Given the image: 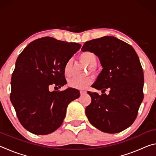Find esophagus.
I'll use <instances>...</instances> for the list:
<instances>
[{
	"label": "esophagus",
	"mask_w": 156,
	"mask_h": 156,
	"mask_svg": "<svg viewBox=\"0 0 156 156\" xmlns=\"http://www.w3.org/2000/svg\"><path fill=\"white\" fill-rule=\"evenodd\" d=\"M86 94V91H83V90H81L80 91V94L81 95H84V94Z\"/></svg>",
	"instance_id": "esophagus-1"
}]
</instances>
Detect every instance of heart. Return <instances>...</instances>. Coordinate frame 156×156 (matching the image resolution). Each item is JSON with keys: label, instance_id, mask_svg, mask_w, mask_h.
<instances>
[{"label": "heart", "instance_id": "obj_1", "mask_svg": "<svg viewBox=\"0 0 156 156\" xmlns=\"http://www.w3.org/2000/svg\"><path fill=\"white\" fill-rule=\"evenodd\" d=\"M80 59L81 61L85 63L89 67V70L91 73L96 72L95 66L97 64V56L94 52L90 51H85L81 53L80 55ZM64 74L67 77H69L72 75V61L68 60L66 62L63 69ZM92 83V79L90 77H87L83 79L73 78L69 81L68 84L70 87L77 89H85L90 85Z\"/></svg>", "mask_w": 156, "mask_h": 156}]
</instances>
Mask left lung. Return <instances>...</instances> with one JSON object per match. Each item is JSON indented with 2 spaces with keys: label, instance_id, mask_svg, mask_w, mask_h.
I'll return each mask as SVG.
<instances>
[{
  "label": "left lung",
  "instance_id": "8db88e82",
  "mask_svg": "<svg viewBox=\"0 0 156 156\" xmlns=\"http://www.w3.org/2000/svg\"><path fill=\"white\" fill-rule=\"evenodd\" d=\"M81 50L94 52L103 67L92 85L102 94L87 92L91 98L85 109L89 121L105 133L125 130L135 121L144 98V73L138 54L130 44L108 36L86 42Z\"/></svg>",
  "mask_w": 156,
  "mask_h": 156
}]
</instances>
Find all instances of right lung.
I'll return each instance as SVG.
<instances>
[{
	"label": "right lung",
	"mask_w": 156,
	"mask_h": 156,
	"mask_svg": "<svg viewBox=\"0 0 156 156\" xmlns=\"http://www.w3.org/2000/svg\"><path fill=\"white\" fill-rule=\"evenodd\" d=\"M80 44L43 37L31 42L18 56L11 81L10 100L23 127L36 135H47L62 125L68 105L80 96L67 83L63 69L80 49Z\"/></svg>",
	"instance_id": "right-lung-1"
}]
</instances>
